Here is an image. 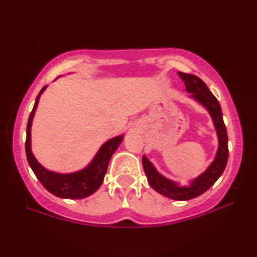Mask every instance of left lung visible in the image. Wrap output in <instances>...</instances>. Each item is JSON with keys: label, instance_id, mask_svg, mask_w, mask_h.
<instances>
[{"label": "left lung", "instance_id": "8db88e82", "mask_svg": "<svg viewBox=\"0 0 257 257\" xmlns=\"http://www.w3.org/2000/svg\"><path fill=\"white\" fill-rule=\"evenodd\" d=\"M178 73L185 82L186 91L191 93L189 98L201 104L212 117L214 127H215L217 135V140H219L215 158H214L208 168L203 173L200 174L199 177L189 181V185L187 186H181L179 182L170 180V179L164 177L163 174H160L157 171V168L154 167V165L147 159L146 156H143V166L147 177V181L150 182L151 187L154 191L170 199L185 201V200L194 199L196 196L201 195L202 193H205L207 189L215 184V181L223 173L228 160V137L219 101L210 92L206 84L199 77L194 75L184 72Z\"/></svg>", "mask_w": 257, "mask_h": 257}]
</instances>
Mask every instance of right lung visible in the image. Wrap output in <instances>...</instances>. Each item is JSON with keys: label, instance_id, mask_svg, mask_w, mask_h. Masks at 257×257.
<instances>
[{"label": "right lung", "instance_id": "obj_1", "mask_svg": "<svg viewBox=\"0 0 257 257\" xmlns=\"http://www.w3.org/2000/svg\"><path fill=\"white\" fill-rule=\"evenodd\" d=\"M47 87L48 86H44L38 93L33 111L29 115V120H28L26 140L28 163H29L31 170L34 171L38 180L41 181V184L51 194L62 199H84L93 194L103 184L112 154L115 152V150L121 144L124 135L114 137V138H111L106 143H104L98 150L93 159L91 160V163L83 170L72 172V173H57V172L47 170L38 163L33 151H31V125H33V119L41 94L44 92Z\"/></svg>", "mask_w": 257, "mask_h": 257}]
</instances>
